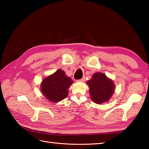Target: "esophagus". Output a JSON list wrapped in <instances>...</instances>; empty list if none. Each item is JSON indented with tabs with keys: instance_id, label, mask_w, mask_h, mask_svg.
<instances>
[{
	"instance_id": "1",
	"label": "esophagus",
	"mask_w": 149,
	"mask_h": 149,
	"mask_svg": "<svg viewBox=\"0 0 149 149\" xmlns=\"http://www.w3.org/2000/svg\"><path fill=\"white\" fill-rule=\"evenodd\" d=\"M84 81H85V77H83L81 79L78 80L79 82H81V83H83V82H84Z\"/></svg>"
}]
</instances>
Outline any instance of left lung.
I'll list each match as a JSON object with an SVG mask.
<instances>
[{"label": "left lung", "mask_w": 149, "mask_h": 149, "mask_svg": "<svg viewBox=\"0 0 149 149\" xmlns=\"http://www.w3.org/2000/svg\"><path fill=\"white\" fill-rule=\"evenodd\" d=\"M86 83L89 86L91 99L98 104L108 101L115 90L113 81L103 73L94 74Z\"/></svg>", "instance_id": "1"}]
</instances>
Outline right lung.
I'll list each match as a JSON object with an SVG mask.
<instances>
[{"label":"right lung","instance_id":"right-lung-1","mask_svg":"<svg viewBox=\"0 0 149 149\" xmlns=\"http://www.w3.org/2000/svg\"><path fill=\"white\" fill-rule=\"evenodd\" d=\"M73 83L72 79L59 69L44 79L41 84V90L47 99L52 102H58L67 97L68 89Z\"/></svg>","mask_w":149,"mask_h":149}]
</instances>
